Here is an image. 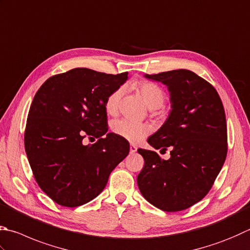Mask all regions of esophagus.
Segmentation results:
<instances>
[{
	"mask_svg": "<svg viewBox=\"0 0 250 250\" xmlns=\"http://www.w3.org/2000/svg\"><path fill=\"white\" fill-rule=\"evenodd\" d=\"M136 151H137V147H136V146H134V145H130V147H129V152L133 154V153H135Z\"/></svg>",
	"mask_w": 250,
	"mask_h": 250,
	"instance_id": "obj_1",
	"label": "esophagus"
}]
</instances>
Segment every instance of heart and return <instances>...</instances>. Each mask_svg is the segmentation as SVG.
I'll return each instance as SVG.
<instances>
[{"instance_id":"1","label":"heart","mask_w":250,"mask_h":250,"mask_svg":"<svg viewBox=\"0 0 250 250\" xmlns=\"http://www.w3.org/2000/svg\"><path fill=\"white\" fill-rule=\"evenodd\" d=\"M131 88L137 91L150 109H159L166 101V92L160 84L150 81H139L131 84ZM123 95V88H117L107 96L104 109L109 115H115L119 111L120 100ZM112 130L115 135L126 139L131 144H138L151 133V126L139 124L134 122L121 120L112 125Z\"/></svg>"}]
</instances>
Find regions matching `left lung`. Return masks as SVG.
<instances>
[{
  "instance_id": "8db88e82",
  "label": "left lung",
  "mask_w": 250,
  "mask_h": 250,
  "mask_svg": "<svg viewBox=\"0 0 250 250\" xmlns=\"http://www.w3.org/2000/svg\"><path fill=\"white\" fill-rule=\"evenodd\" d=\"M146 77L167 84L172 111L149 137L154 149H138L145 166L137 177L139 190L150 204L176 212L197 204L212 188L228 154V128L223 103L215 88L188 69Z\"/></svg>"
}]
</instances>
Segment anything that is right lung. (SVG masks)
Listing matches in <instances>:
<instances>
[{"label": "right lung", "instance_id": "right-lung-1", "mask_svg": "<svg viewBox=\"0 0 250 250\" xmlns=\"http://www.w3.org/2000/svg\"><path fill=\"white\" fill-rule=\"evenodd\" d=\"M128 73L78 67L42 83L32 100L23 140L38 185L56 204L78 207L100 194L129 144L107 131L104 103ZM84 138H99L84 146Z\"/></svg>", "mask_w": 250, "mask_h": 250}]
</instances>
